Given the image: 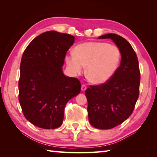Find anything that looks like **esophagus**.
I'll use <instances>...</instances> for the list:
<instances>
[{
	"label": "esophagus",
	"instance_id": "34e87169",
	"mask_svg": "<svg viewBox=\"0 0 157 157\" xmlns=\"http://www.w3.org/2000/svg\"><path fill=\"white\" fill-rule=\"evenodd\" d=\"M86 88H87V86H86V85H84V84L82 85V88H81V89H82V91H85L86 90Z\"/></svg>",
	"mask_w": 157,
	"mask_h": 157
}]
</instances>
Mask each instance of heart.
Instances as JSON below:
<instances>
[{
  "instance_id": "b5f03b06",
  "label": "heart",
  "mask_w": 157,
  "mask_h": 157,
  "mask_svg": "<svg viewBox=\"0 0 157 157\" xmlns=\"http://www.w3.org/2000/svg\"><path fill=\"white\" fill-rule=\"evenodd\" d=\"M121 59L117 46L102 42H88L79 44L74 53L66 56L67 65L73 74H80L86 67L88 78L96 84L107 82L114 74Z\"/></svg>"
}]
</instances>
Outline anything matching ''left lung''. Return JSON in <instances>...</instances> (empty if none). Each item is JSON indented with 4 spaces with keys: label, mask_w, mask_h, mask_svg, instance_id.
<instances>
[{
    "label": "left lung",
    "mask_w": 157,
    "mask_h": 157,
    "mask_svg": "<svg viewBox=\"0 0 157 157\" xmlns=\"http://www.w3.org/2000/svg\"><path fill=\"white\" fill-rule=\"evenodd\" d=\"M99 39H111L120 50V66L109 80L90 86L85 92L90 124L100 129L115 128L132 115L139 96L140 73L134 50L121 36L107 34Z\"/></svg>",
    "instance_id": "obj_1"
}]
</instances>
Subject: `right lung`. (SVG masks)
Instances as JSON below:
<instances>
[{
  "mask_svg": "<svg viewBox=\"0 0 157 157\" xmlns=\"http://www.w3.org/2000/svg\"><path fill=\"white\" fill-rule=\"evenodd\" d=\"M74 36L42 33L29 43L20 64L19 101L26 119L43 129L61 126L66 104L80 93L79 79L65 76L62 67Z\"/></svg>",
  "mask_w": 157,
  "mask_h": 157,
  "instance_id": "right-lung-1",
  "label": "right lung"
}]
</instances>
